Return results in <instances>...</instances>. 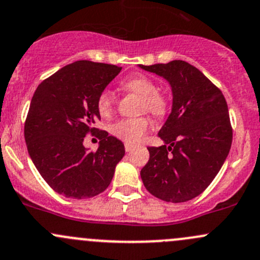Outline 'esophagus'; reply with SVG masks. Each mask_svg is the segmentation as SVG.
<instances>
[{
  "instance_id": "obj_1",
  "label": "esophagus",
  "mask_w": 260,
  "mask_h": 260,
  "mask_svg": "<svg viewBox=\"0 0 260 260\" xmlns=\"http://www.w3.org/2000/svg\"><path fill=\"white\" fill-rule=\"evenodd\" d=\"M135 149V145H133V144H129V143H125V150H126L127 152L131 151V150Z\"/></svg>"
}]
</instances>
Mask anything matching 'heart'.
Here are the masks:
<instances>
[{"label":"heart","instance_id":"obj_1","mask_svg":"<svg viewBox=\"0 0 260 260\" xmlns=\"http://www.w3.org/2000/svg\"><path fill=\"white\" fill-rule=\"evenodd\" d=\"M125 90L131 91L143 99V108L151 114L160 116L167 111V100L157 93V87L152 80L146 76H134L122 84ZM115 98L110 90H105L98 99V110L103 116H108L114 110ZM150 127V121L146 117L124 119L117 121L111 127V133L126 143H138L141 140Z\"/></svg>","mask_w":260,"mask_h":260}]
</instances>
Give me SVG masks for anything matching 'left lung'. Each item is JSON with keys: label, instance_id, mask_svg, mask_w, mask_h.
Returning <instances> with one entry per match:
<instances>
[{"label": "left lung", "instance_id": "1", "mask_svg": "<svg viewBox=\"0 0 260 260\" xmlns=\"http://www.w3.org/2000/svg\"><path fill=\"white\" fill-rule=\"evenodd\" d=\"M139 68L167 80L173 95L171 112L157 134L164 145L148 148L141 180L164 202H188L209 186L229 154L233 131L225 98L185 61Z\"/></svg>", "mask_w": 260, "mask_h": 260}]
</instances>
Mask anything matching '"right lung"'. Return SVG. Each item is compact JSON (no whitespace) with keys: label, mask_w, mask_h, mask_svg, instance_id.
Wrapping results in <instances>:
<instances>
[{"label":"right lung","mask_w":260,"mask_h":260,"mask_svg":"<svg viewBox=\"0 0 260 260\" xmlns=\"http://www.w3.org/2000/svg\"><path fill=\"white\" fill-rule=\"evenodd\" d=\"M121 68L76 61L39 85L25 124V140L36 169L58 194L72 199L99 195L110 185L125 155L124 144L100 131L96 151L84 146L100 120L98 99Z\"/></svg>","instance_id":"add662e5"}]
</instances>
